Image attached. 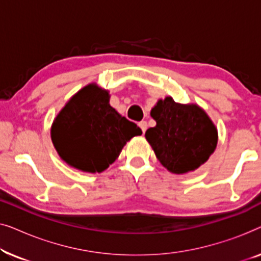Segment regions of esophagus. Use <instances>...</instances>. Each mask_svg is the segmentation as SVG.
<instances>
[{
    "label": "esophagus",
    "mask_w": 261,
    "mask_h": 261,
    "mask_svg": "<svg viewBox=\"0 0 261 261\" xmlns=\"http://www.w3.org/2000/svg\"><path fill=\"white\" fill-rule=\"evenodd\" d=\"M139 127L141 128L142 134H144L146 129H147V122H146V121H141V122H139Z\"/></svg>",
    "instance_id": "34e87169"
}]
</instances>
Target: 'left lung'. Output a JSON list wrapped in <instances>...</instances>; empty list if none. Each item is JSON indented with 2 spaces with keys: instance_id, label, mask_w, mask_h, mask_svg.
Instances as JSON below:
<instances>
[{
  "instance_id": "1",
  "label": "left lung",
  "mask_w": 261,
  "mask_h": 261,
  "mask_svg": "<svg viewBox=\"0 0 261 261\" xmlns=\"http://www.w3.org/2000/svg\"><path fill=\"white\" fill-rule=\"evenodd\" d=\"M155 127L145 137L155 156L172 173H187L204 164L217 144V130L199 107L166 97L151 110Z\"/></svg>"
}]
</instances>
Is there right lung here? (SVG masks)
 Here are the masks:
<instances>
[{"label": "right lung", "instance_id": "add662e5", "mask_svg": "<svg viewBox=\"0 0 261 261\" xmlns=\"http://www.w3.org/2000/svg\"><path fill=\"white\" fill-rule=\"evenodd\" d=\"M142 132L109 105L108 91L94 84L78 91L53 122L51 137L59 155L78 170L102 172L128 140Z\"/></svg>", "mask_w": 261, "mask_h": 261}]
</instances>
